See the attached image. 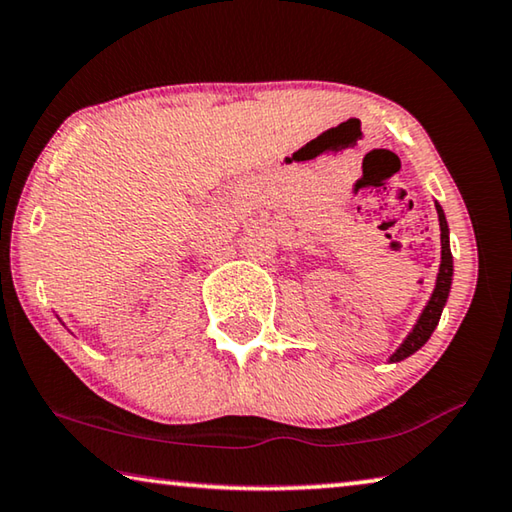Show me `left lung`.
<instances>
[{"label":"left lung","instance_id":"8db88e82","mask_svg":"<svg viewBox=\"0 0 512 512\" xmlns=\"http://www.w3.org/2000/svg\"><path fill=\"white\" fill-rule=\"evenodd\" d=\"M437 218H440V239H442V264H440V273H437V282H435V291L431 300H428L426 310L421 312L417 326L412 328V332L408 337H405V342L396 348V353L392 355V362H399L405 360L408 355H412L415 351H419L421 346H424L428 339H431L433 330L437 323H440V316H442V307L446 303V298H449V289H451V275H453V257H451V248H449V225H446V218L442 207L437 205Z\"/></svg>","mask_w":512,"mask_h":512}]
</instances>
